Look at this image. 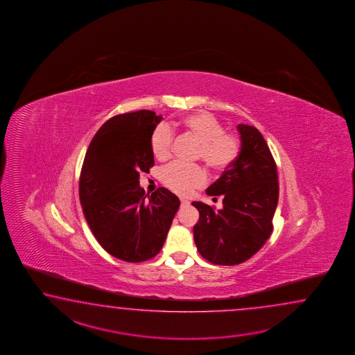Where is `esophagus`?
Listing matches in <instances>:
<instances>
[{"instance_id": "1", "label": "esophagus", "mask_w": 355, "mask_h": 355, "mask_svg": "<svg viewBox=\"0 0 355 355\" xmlns=\"http://www.w3.org/2000/svg\"><path fill=\"white\" fill-rule=\"evenodd\" d=\"M181 205L184 207V205H189V200H185V199H181Z\"/></svg>"}]
</instances>
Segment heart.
<instances>
[{"label": "heart", "mask_w": 355, "mask_h": 355, "mask_svg": "<svg viewBox=\"0 0 355 355\" xmlns=\"http://www.w3.org/2000/svg\"><path fill=\"white\" fill-rule=\"evenodd\" d=\"M182 127L200 142L198 159H203L208 166L216 171H223L234 164L241 148L239 137L225 132L223 123L208 112H196L184 116ZM174 142V132L167 124H159L152 132L151 151L159 161L171 156ZM224 152L222 153L221 151ZM161 181L166 188L176 194L189 196L196 189L202 188L208 175L200 165H187L179 161L168 164L161 170Z\"/></svg>", "instance_id": "1"}]
</instances>
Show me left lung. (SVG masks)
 Listing matches in <instances>:
<instances>
[{"mask_svg": "<svg viewBox=\"0 0 355 355\" xmlns=\"http://www.w3.org/2000/svg\"><path fill=\"white\" fill-rule=\"evenodd\" d=\"M237 128L241 135L237 159L207 189L208 196L223 198V208L191 203L199 211L196 249L211 264H241L257 254L272 234L278 205L277 164L264 137L252 125Z\"/></svg>", "mask_w": 355, "mask_h": 355, "instance_id": "left-lung-1", "label": "left lung"}]
</instances>
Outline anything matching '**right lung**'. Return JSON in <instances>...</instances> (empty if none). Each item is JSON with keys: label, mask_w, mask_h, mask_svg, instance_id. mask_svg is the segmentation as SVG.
Returning a JSON list of instances; mask_svg holds the SVG:
<instances>
[{"label": "right lung", "mask_w": 355, "mask_h": 355, "mask_svg": "<svg viewBox=\"0 0 355 355\" xmlns=\"http://www.w3.org/2000/svg\"><path fill=\"white\" fill-rule=\"evenodd\" d=\"M162 119L151 110L118 114L92 138L80 174V202L101 248L128 263L159 254L180 207L179 198L159 188L148 199L139 174L155 165L152 132Z\"/></svg>", "instance_id": "1"}]
</instances>
